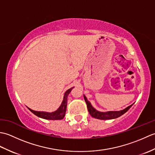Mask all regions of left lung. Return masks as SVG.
<instances>
[{"label": "left lung", "instance_id": "obj_1", "mask_svg": "<svg viewBox=\"0 0 155 155\" xmlns=\"http://www.w3.org/2000/svg\"><path fill=\"white\" fill-rule=\"evenodd\" d=\"M84 101L86 102L87 105V108L90 114L92 117L97 118V119H101V120H108V119H114V118H117L119 117L122 115L124 114L128 110V109L133 106V104H132L130 106L128 107L125 108L124 109L118 110V111H107V112H100L98 111L97 110L95 109V108L92 106V104L89 101L87 100V98L84 95Z\"/></svg>", "mask_w": 155, "mask_h": 155}]
</instances>
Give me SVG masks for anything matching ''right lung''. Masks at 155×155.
Here are the masks:
<instances>
[{
    "label": "right lung",
    "instance_id": "obj_1",
    "mask_svg": "<svg viewBox=\"0 0 155 155\" xmlns=\"http://www.w3.org/2000/svg\"><path fill=\"white\" fill-rule=\"evenodd\" d=\"M74 87H72L69 88L68 90L64 93L63 100H62V103L61 106L57 110L54 112H52V113H48V112H43V111H36L33 110L27 107L29 110H30L32 113L35 114L36 116H37L40 118H44V119L47 120H61L65 116V113L66 110H67V98L68 95L69 93H71L72 88Z\"/></svg>",
    "mask_w": 155,
    "mask_h": 155
}]
</instances>
